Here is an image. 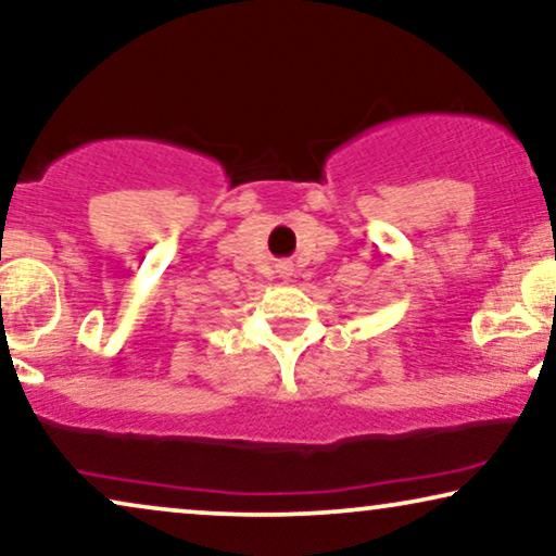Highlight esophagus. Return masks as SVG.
<instances>
[{"mask_svg": "<svg viewBox=\"0 0 556 556\" xmlns=\"http://www.w3.org/2000/svg\"><path fill=\"white\" fill-rule=\"evenodd\" d=\"M276 273H278L280 278L293 276V265H291V263H286V261H283V263H278V265H276Z\"/></svg>", "mask_w": 556, "mask_h": 556, "instance_id": "esophagus-1", "label": "esophagus"}]
</instances>
